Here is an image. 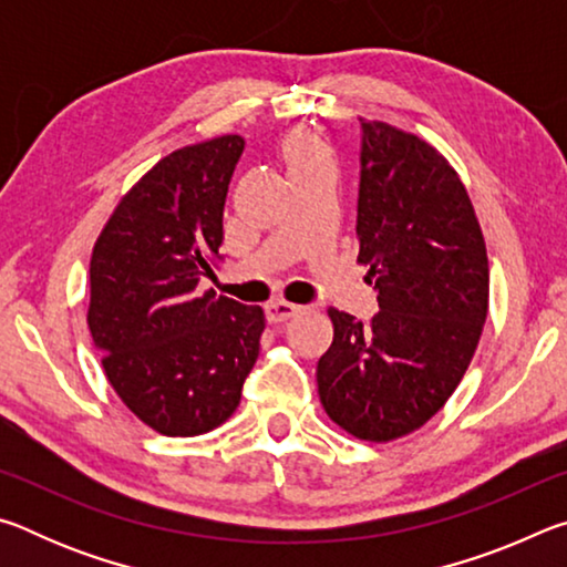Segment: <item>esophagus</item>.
<instances>
[{
  "label": "esophagus",
  "instance_id": "esophagus-1",
  "mask_svg": "<svg viewBox=\"0 0 567 567\" xmlns=\"http://www.w3.org/2000/svg\"><path fill=\"white\" fill-rule=\"evenodd\" d=\"M267 312V320L270 322H282V320H290L292 315L300 312V305H292V302H285V300H277V302H270L265 307Z\"/></svg>",
  "mask_w": 567,
  "mask_h": 567
}]
</instances>
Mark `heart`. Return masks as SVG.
Returning a JSON list of instances; mask_svg holds the SVG:
<instances>
[{
	"label": "heart",
	"mask_w": 567,
	"mask_h": 567,
	"mask_svg": "<svg viewBox=\"0 0 567 567\" xmlns=\"http://www.w3.org/2000/svg\"><path fill=\"white\" fill-rule=\"evenodd\" d=\"M285 157L290 162V169L312 165L318 159H328L324 157V150L320 147V142L307 132H295L290 140L285 142Z\"/></svg>",
	"instance_id": "heart-1"
}]
</instances>
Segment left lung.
Wrapping results in <instances>:
<instances>
[{
  "mask_svg": "<svg viewBox=\"0 0 567 567\" xmlns=\"http://www.w3.org/2000/svg\"><path fill=\"white\" fill-rule=\"evenodd\" d=\"M358 262L380 312L330 307L318 362L328 415L360 440L412 433L453 395L487 318L485 239L463 182L435 147L385 122L360 124Z\"/></svg>",
  "mask_w": 567,
  "mask_h": 567,
  "instance_id": "left-lung-1",
  "label": "left lung"
}]
</instances>
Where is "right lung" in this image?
Segmentation results:
<instances>
[{"label": "right lung", "instance_id": "right-lung-1", "mask_svg": "<svg viewBox=\"0 0 567 567\" xmlns=\"http://www.w3.org/2000/svg\"><path fill=\"white\" fill-rule=\"evenodd\" d=\"M245 140L225 134L159 159L104 225L90 262V332L110 385L162 435L233 415L260 354L262 307L199 292L223 245Z\"/></svg>", "mask_w": 567, "mask_h": 567}]
</instances>
